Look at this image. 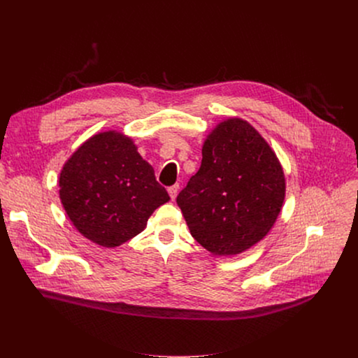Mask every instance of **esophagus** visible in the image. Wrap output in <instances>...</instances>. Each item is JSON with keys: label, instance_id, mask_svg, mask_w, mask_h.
<instances>
[{"label": "esophagus", "instance_id": "34e87169", "mask_svg": "<svg viewBox=\"0 0 358 358\" xmlns=\"http://www.w3.org/2000/svg\"><path fill=\"white\" fill-rule=\"evenodd\" d=\"M178 189H180V185H178V184H176V185H173V187H170V188H169V194H170V198H171L173 201L177 198Z\"/></svg>", "mask_w": 358, "mask_h": 358}]
</instances>
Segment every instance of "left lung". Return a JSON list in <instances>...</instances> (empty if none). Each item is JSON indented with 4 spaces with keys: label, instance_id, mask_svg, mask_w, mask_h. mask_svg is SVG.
<instances>
[{
    "label": "left lung",
    "instance_id": "1",
    "mask_svg": "<svg viewBox=\"0 0 358 358\" xmlns=\"http://www.w3.org/2000/svg\"><path fill=\"white\" fill-rule=\"evenodd\" d=\"M286 192L282 164L268 141L239 117L220 122L202 144V162L177 203L192 238L215 257L262 241Z\"/></svg>",
    "mask_w": 358,
    "mask_h": 358
}]
</instances>
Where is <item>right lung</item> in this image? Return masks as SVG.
Returning a JSON list of instances; mask_svg holds the SVG:
<instances>
[{"instance_id":"right-lung-1","label":"right lung","mask_w":358,"mask_h":358,"mask_svg":"<svg viewBox=\"0 0 358 358\" xmlns=\"http://www.w3.org/2000/svg\"><path fill=\"white\" fill-rule=\"evenodd\" d=\"M59 198L73 227L105 248L138 235L170 201L133 138L116 130L93 134L66 160Z\"/></svg>"}]
</instances>
